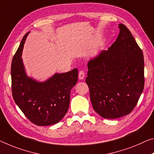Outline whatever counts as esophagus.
<instances>
[{"instance_id":"obj_1","label":"esophagus","mask_w":154,"mask_h":154,"mask_svg":"<svg viewBox=\"0 0 154 154\" xmlns=\"http://www.w3.org/2000/svg\"><path fill=\"white\" fill-rule=\"evenodd\" d=\"M85 77V72L84 71H83V70H80L79 72V79L80 80L83 79Z\"/></svg>"}]
</instances>
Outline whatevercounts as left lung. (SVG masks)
I'll use <instances>...</instances> for the list:
<instances>
[{
	"label": "left lung",
	"instance_id": "left-lung-1",
	"mask_svg": "<svg viewBox=\"0 0 154 154\" xmlns=\"http://www.w3.org/2000/svg\"><path fill=\"white\" fill-rule=\"evenodd\" d=\"M119 34L108 50L88 63L86 82L94 111L117 119L133 110L144 89V57L130 31L119 24Z\"/></svg>",
	"mask_w": 154,
	"mask_h": 154
}]
</instances>
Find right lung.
<instances>
[{
  "label": "right lung",
  "mask_w": 154,
  "mask_h": 154,
  "mask_svg": "<svg viewBox=\"0 0 154 154\" xmlns=\"http://www.w3.org/2000/svg\"><path fill=\"white\" fill-rule=\"evenodd\" d=\"M26 33L11 62V90L14 101L29 121L36 125L60 122L69 108L70 94L77 82L78 70L55 73L44 82L27 77L22 60Z\"/></svg>",
  "instance_id": "right-lung-1"
}]
</instances>
